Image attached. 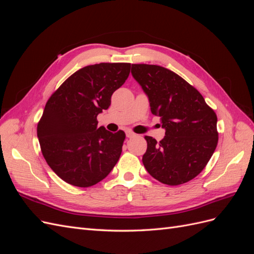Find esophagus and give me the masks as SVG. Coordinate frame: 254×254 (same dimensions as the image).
Here are the masks:
<instances>
[{
    "mask_svg": "<svg viewBox=\"0 0 254 254\" xmlns=\"http://www.w3.org/2000/svg\"><path fill=\"white\" fill-rule=\"evenodd\" d=\"M135 135V133H133L132 131H126V136L127 137H133Z\"/></svg>",
    "mask_w": 254,
    "mask_h": 254,
    "instance_id": "34e87169",
    "label": "esophagus"
}]
</instances>
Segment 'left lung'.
<instances>
[{"label": "left lung", "instance_id": "left-lung-1", "mask_svg": "<svg viewBox=\"0 0 254 254\" xmlns=\"http://www.w3.org/2000/svg\"><path fill=\"white\" fill-rule=\"evenodd\" d=\"M131 74L148 96L165 136L146 135L143 164L150 176L179 186L202 172L218 142L217 117L203 96L178 74L155 64H132Z\"/></svg>", "mask_w": 254, "mask_h": 254}]
</instances>
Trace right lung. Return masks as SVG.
Masks as SVG:
<instances>
[{"mask_svg":"<svg viewBox=\"0 0 254 254\" xmlns=\"http://www.w3.org/2000/svg\"><path fill=\"white\" fill-rule=\"evenodd\" d=\"M130 65L102 63L84 66L49 98L37 135L47 163L66 183L92 187L118 163L125 132L97 128V115L109 108L113 92L128 78Z\"/></svg>","mask_w":254,"mask_h":254,"instance_id":"add662e5","label":"right lung"}]
</instances>
